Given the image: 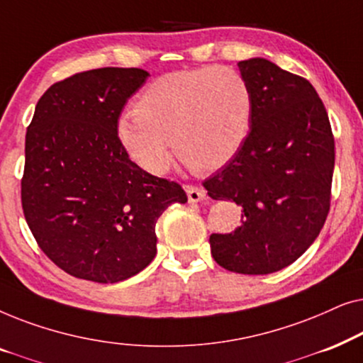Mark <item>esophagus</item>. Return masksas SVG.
<instances>
[{
  "mask_svg": "<svg viewBox=\"0 0 363 363\" xmlns=\"http://www.w3.org/2000/svg\"><path fill=\"white\" fill-rule=\"evenodd\" d=\"M185 190H186V195H188V201H191V203L203 201L206 198L205 188H201V186L185 185Z\"/></svg>",
  "mask_w": 363,
  "mask_h": 363,
  "instance_id": "esophagus-1",
  "label": "esophagus"
}]
</instances>
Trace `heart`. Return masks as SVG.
<instances>
[{"label": "heart", "instance_id": "1", "mask_svg": "<svg viewBox=\"0 0 363 363\" xmlns=\"http://www.w3.org/2000/svg\"><path fill=\"white\" fill-rule=\"evenodd\" d=\"M252 91L231 67L206 66L158 77L143 89L135 111L122 113L117 133L130 157L152 175H163L172 143L200 172L226 165L240 152L252 121Z\"/></svg>", "mask_w": 363, "mask_h": 363}]
</instances>
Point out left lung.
<instances>
[{
  "label": "left lung",
  "instance_id": "obj_1",
  "mask_svg": "<svg viewBox=\"0 0 363 363\" xmlns=\"http://www.w3.org/2000/svg\"><path fill=\"white\" fill-rule=\"evenodd\" d=\"M252 91L240 152L203 182L213 200L242 208L241 226L210 236L221 267L271 274L304 255L330 208L335 145L329 116L307 79L255 57L238 62Z\"/></svg>",
  "mask_w": 363,
  "mask_h": 363
}]
</instances>
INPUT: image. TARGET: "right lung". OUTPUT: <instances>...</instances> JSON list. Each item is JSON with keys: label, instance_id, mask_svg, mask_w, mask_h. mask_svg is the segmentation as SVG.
Instances as JSON below:
<instances>
[{"label": "right lung", "instance_id": "add662e5", "mask_svg": "<svg viewBox=\"0 0 363 363\" xmlns=\"http://www.w3.org/2000/svg\"><path fill=\"white\" fill-rule=\"evenodd\" d=\"M137 67L84 71L52 84L26 132L21 203L44 255L79 279L113 284L150 264L155 225L177 182L128 158L117 133L122 108L147 81Z\"/></svg>", "mask_w": 363, "mask_h": 363}]
</instances>
